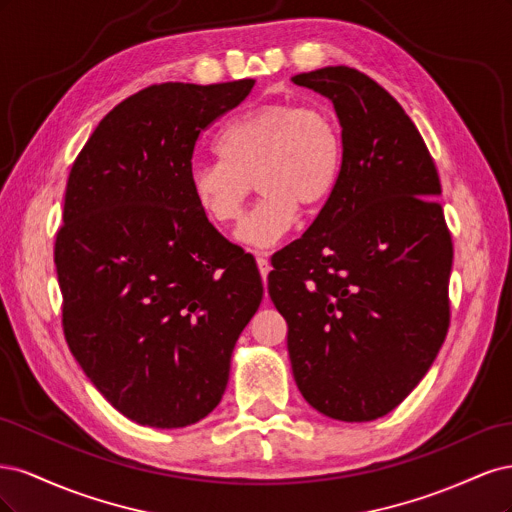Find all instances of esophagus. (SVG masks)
<instances>
[{
	"instance_id": "1",
	"label": "esophagus",
	"mask_w": 512,
	"mask_h": 512,
	"mask_svg": "<svg viewBox=\"0 0 512 512\" xmlns=\"http://www.w3.org/2000/svg\"><path fill=\"white\" fill-rule=\"evenodd\" d=\"M256 262H258V271L262 275V280L267 282V275L271 271V262H269V254L267 252H256Z\"/></svg>"
}]
</instances>
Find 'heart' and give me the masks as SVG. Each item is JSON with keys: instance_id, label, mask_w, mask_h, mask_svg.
<instances>
[{"instance_id": "heart-1", "label": "heart", "mask_w": 512, "mask_h": 512, "mask_svg": "<svg viewBox=\"0 0 512 512\" xmlns=\"http://www.w3.org/2000/svg\"><path fill=\"white\" fill-rule=\"evenodd\" d=\"M215 149L220 160L190 164L188 188L213 224L228 226L241 218L254 181L262 196L235 232L247 247L275 245L297 222L299 207L327 205L342 175V132L327 111L312 106L247 108L220 130Z\"/></svg>"}]
</instances>
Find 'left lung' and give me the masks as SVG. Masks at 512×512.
Listing matches in <instances>:
<instances>
[{
  "mask_svg": "<svg viewBox=\"0 0 512 512\" xmlns=\"http://www.w3.org/2000/svg\"><path fill=\"white\" fill-rule=\"evenodd\" d=\"M292 83L333 102L344 160L314 224L273 256L269 294L307 404L335 421H376L423 380L448 331L453 243L438 170L367 74L327 66Z\"/></svg>",
  "mask_w": 512,
  "mask_h": 512,
  "instance_id": "1",
  "label": "left lung"
}]
</instances>
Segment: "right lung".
<instances>
[{"label":"right lung","mask_w":512,"mask_h":512,"mask_svg":"<svg viewBox=\"0 0 512 512\" xmlns=\"http://www.w3.org/2000/svg\"><path fill=\"white\" fill-rule=\"evenodd\" d=\"M254 83L151 85L117 104L72 164L55 241L66 342L138 425L177 429L213 412L262 301L256 262L188 188L200 132Z\"/></svg>","instance_id":"right-lung-1"}]
</instances>
